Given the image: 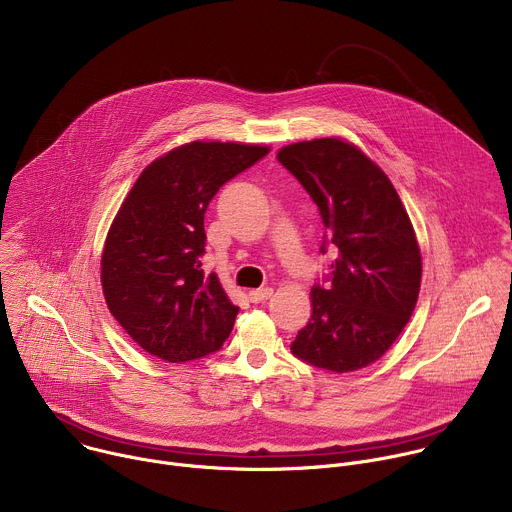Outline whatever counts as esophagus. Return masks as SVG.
I'll return each instance as SVG.
<instances>
[{"label": "esophagus", "instance_id": "obj_1", "mask_svg": "<svg viewBox=\"0 0 512 512\" xmlns=\"http://www.w3.org/2000/svg\"><path fill=\"white\" fill-rule=\"evenodd\" d=\"M247 296H249V300H251L253 304H259V302H263V300H267V298H271V296H273V289H271V287H259V289H251Z\"/></svg>", "mask_w": 512, "mask_h": 512}]
</instances>
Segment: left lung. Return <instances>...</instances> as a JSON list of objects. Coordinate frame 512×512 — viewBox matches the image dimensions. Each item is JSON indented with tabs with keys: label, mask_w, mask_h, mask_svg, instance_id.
Wrapping results in <instances>:
<instances>
[{
	"label": "left lung",
	"mask_w": 512,
	"mask_h": 512,
	"mask_svg": "<svg viewBox=\"0 0 512 512\" xmlns=\"http://www.w3.org/2000/svg\"><path fill=\"white\" fill-rule=\"evenodd\" d=\"M279 164L316 202L332 251L312 287V318L291 352L316 369L350 373L379 360L409 322L421 285L419 245L387 174L336 137L285 145Z\"/></svg>",
	"instance_id": "obj_1"
}]
</instances>
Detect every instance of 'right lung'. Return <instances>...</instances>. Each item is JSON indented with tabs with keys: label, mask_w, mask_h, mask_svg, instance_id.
Listing matches in <instances>:
<instances>
[{
	"label": "right lung",
	"mask_w": 512,
	"mask_h": 512,
	"mask_svg": "<svg viewBox=\"0 0 512 512\" xmlns=\"http://www.w3.org/2000/svg\"><path fill=\"white\" fill-rule=\"evenodd\" d=\"M269 154L263 145L192 141L141 172L109 229L101 283L123 330L168 362L216 352L239 308L200 263L204 214L225 182Z\"/></svg>",
	"instance_id": "add662e5"
}]
</instances>
